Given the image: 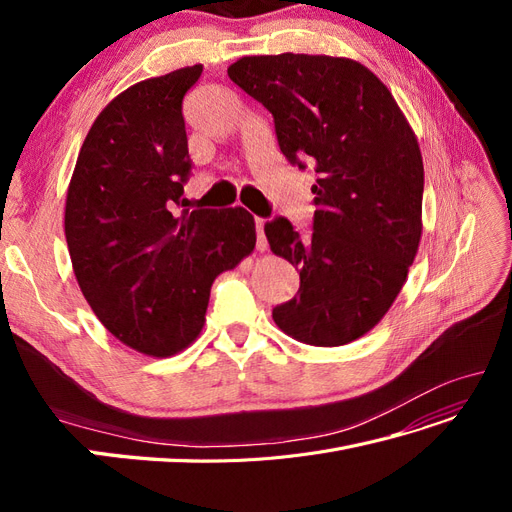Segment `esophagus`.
<instances>
[{
    "label": "esophagus",
    "mask_w": 512,
    "mask_h": 512,
    "mask_svg": "<svg viewBox=\"0 0 512 512\" xmlns=\"http://www.w3.org/2000/svg\"><path fill=\"white\" fill-rule=\"evenodd\" d=\"M267 237H265V222L256 220V250L265 252L267 250Z\"/></svg>",
    "instance_id": "esophagus-1"
}]
</instances>
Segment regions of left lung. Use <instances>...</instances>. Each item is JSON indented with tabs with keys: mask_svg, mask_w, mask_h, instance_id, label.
I'll return each mask as SVG.
<instances>
[{
	"mask_svg": "<svg viewBox=\"0 0 512 512\" xmlns=\"http://www.w3.org/2000/svg\"><path fill=\"white\" fill-rule=\"evenodd\" d=\"M232 83L273 115L286 160L314 166V232L286 218L265 224L273 254L299 269L297 297L273 307L286 335L344 346L371 331L404 286L423 232L425 170L395 98L359 61L254 55Z\"/></svg>",
	"mask_w": 512,
	"mask_h": 512,
	"instance_id": "left-lung-1",
	"label": "left lung"
}]
</instances>
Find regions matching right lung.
<instances>
[{
	"mask_svg": "<svg viewBox=\"0 0 512 512\" xmlns=\"http://www.w3.org/2000/svg\"><path fill=\"white\" fill-rule=\"evenodd\" d=\"M200 72H168L108 102L66 198V241L87 303L123 344L151 356L194 342L213 280L256 245L243 207L179 211L192 173L183 98Z\"/></svg>",
	"mask_w": 512,
	"mask_h": 512,
	"instance_id": "add662e5",
	"label": "right lung"
}]
</instances>
